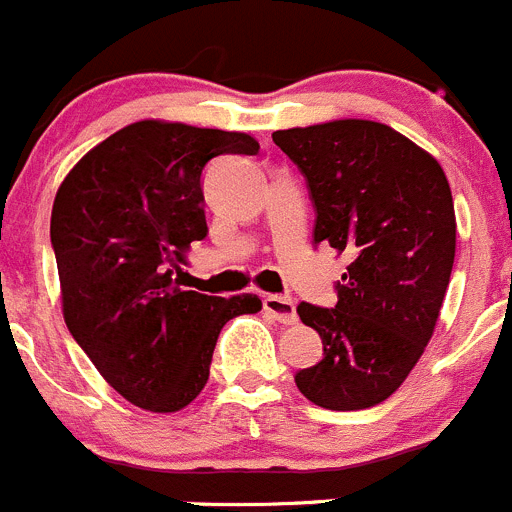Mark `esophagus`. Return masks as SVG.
Masks as SVG:
<instances>
[{"label":"esophagus","mask_w":512,"mask_h":512,"mask_svg":"<svg viewBox=\"0 0 512 512\" xmlns=\"http://www.w3.org/2000/svg\"><path fill=\"white\" fill-rule=\"evenodd\" d=\"M264 309L269 311L276 321H281V324H294L296 321V306L294 301L286 299V296H264Z\"/></svg>","instance_id":"34e87169"}]
</instances>
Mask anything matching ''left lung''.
Returning a JSON list of instances; mask_svg holds the SVG:
<instances>
[{"label":"left lung","mask_w":512,"mask_h":512,"mask_svg":"<svg viewBox=\"0 0 512 512\" xmlns=\"http://www.w3.org/2000/svg\"><path fill=\"white\" fill-rule=\"evenodd\" d=\"M306 178L314 243L347 253L337 306L301 301L324 357L296 387L324 410H367L407 379L432 332L455 261V206L440 163L372 120L276 130Z\"/></svg>","instance_id":"8db88e82"}]
</instances>
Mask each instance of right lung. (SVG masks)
I'll list each match as a JSON object with an SVG mask.
<instances>
[{
	"label": "right lung",
	"mask_w": 512,
	"mask_h": 512,
	"mask_svg": "<svg viewBox=\"0 0 512 512\" xmlns=\"http://www.w3.org/2000/svg\"><path fill=\"white\" fill-rule=\"evenodd\" d=\"M256 155L246 133L140 120L90 150L52 206L65 324L135 407L178 412L201 394L223 324L253 294L180 289V261L208 233L201 178L218 155Z\"/></svg>",
	"instance_id": "add662e5"
}]
</instances>
